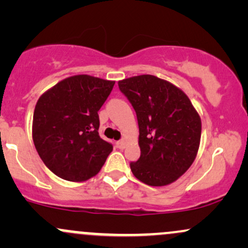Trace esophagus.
Returning <instances> with one entry per match:
<instances>
[{"label":"esophagus","instance_id":"obj_1","mask_svg":"<svg viewBox=\"0 0 248 248\" xmlns=\"http://www.w3.org/2000/svg\"><path fill=\"white\" fill-rule=\"evenodd\" d=\"M116 147L120 148V149H124V148L126 147V141H124V140L118 141V142H116Z\"/></svg>","mask_w":248,"mask_h":248}]
</instances>
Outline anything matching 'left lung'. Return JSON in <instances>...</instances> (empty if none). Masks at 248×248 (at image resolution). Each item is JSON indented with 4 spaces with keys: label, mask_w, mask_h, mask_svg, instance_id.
<instances>
[{
    "label": "left lung",
    "mask_w": 248,
    "mask_h": 248,
    "mask_svg": "<svg viewBox=\"0 0 248 248\" xmlns=\"http://www.w3.org/2000/svg\"><path fill=\"white\" fill-rule=\"evenodd\" d=\"M138 116L141 156L133 175L150 186L171 184L191 167L201 143V116L181 88L152 75L119 81Z\"/></svg>",
    "instance_id": "8db88e82"
}]
</instances>
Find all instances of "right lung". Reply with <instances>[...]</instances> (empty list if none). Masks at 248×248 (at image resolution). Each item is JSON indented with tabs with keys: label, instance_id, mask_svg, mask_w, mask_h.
I'll return each mask as SVG.
<instances>
[{
	"label": "right lung",
	"instance_id": "right-lung-1",
	"mask_svg": "<svg viewBox=\"0 0 248 248\" xmlns=\"http://www.w3.org/2000/svg\"><path fill=\"white\" fill-rule=\"evenodd\" d=\"M115 81L88 75L62 79L37 101L32 140L55 175L84 182L100 171L113 146L99 136L98 112Z\"/></svg>",
	"mask_w": 248,
	"mask_h": 248
}]
</instances>
